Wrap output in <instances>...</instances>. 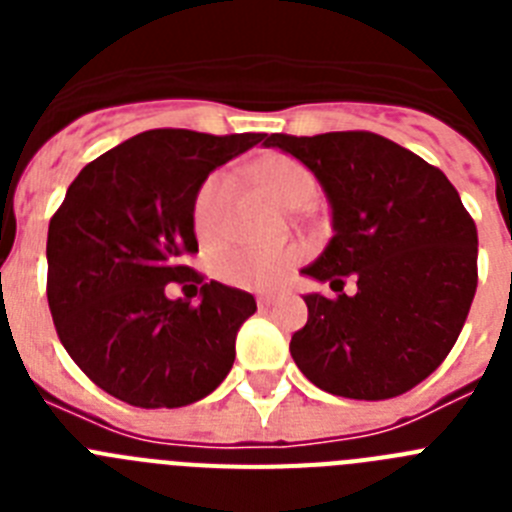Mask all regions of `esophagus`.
Instances as JSON below:
<instances>
[{"label":"esophagus","instance_id":"obj_1","mask_svg":"<svg viewBox=\"0 0 512 512\" xmlns=\"http://www.w3.org/2000/svg\"><path fill=\"white\" fill-rule=\"evenodd\" d=\"M256 305H259V310H266V307L274 305V297H271V295H261L259 300H256Z\"/></svg>","mask_w":512,"mask_h":512}]
</instances>
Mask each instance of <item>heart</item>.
Returning a JSON list of instances; mask_svg holds the SVG:
<instances>
[{
    "instance_id": "b5f03b06",
    "label": "heart",
    "mask_w": 512,
    "mask_h": 512,
    "mask_svg": "<svg viewBox=\"0 0 512 512\" xmlns=\"http://www.w3.org/2000/svg\"><path fill=\"white\" fill-rule=\"evenodd\" d=\"M251 176L256 187L277 202L279 207L297 210L307 205L315 192L310 171L295 161V158L274 153L251 166ZM230 202V179L225 174L207 176L202 187L197 189L192 202V225L194 233L202 243H215L223 235L225 212ZM302 251L297 246L284 248H235L223 253L215 261V274L225 284L241 289H274L289 277L295 269Z\"/></svg>"
}]
</instances>
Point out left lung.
Returning <instances> with one entry per match:
<instances>
[{
  "instance_id": "1",
  "label": "left lung",
  "mask_w": 512,
  "mask_h": 512,
  "mask_svg": "<svg viewBox=\"0 0 512 512\" xmlns=\"http://www.w3.org/2000/svg\"><path fill=\"white\" fill-rule=\"evenodd\" d=\"M315 174L333 238L305 277L336 300L305 295L307 323L289 341L315 387L351 400H390L438 369L477 292V225L441 169L366 130L312 138L274 133ZM351 276L354 296L342 292Z\"/></svg>"
}]
</instances>
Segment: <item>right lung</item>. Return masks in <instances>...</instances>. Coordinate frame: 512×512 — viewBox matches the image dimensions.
Returning <instances> with one entry per match:
<instances>
[{"label": "right lung", "instance_id": "right-lung-1", "mask_svg": "<svg viewBox=\"0 0 512 512\" xmlns=\"http://www.w3.org/2000/svg\"><path fill=\"white\" fill-rule=\"evenodd\" d=\"M261 140L146 130L71 182L48 225V307L63 348L107 395L135 408H184L228 377L256 300L205 284L182 259L197 253V189ZM169 281H192L201 302L169 301Z\"/></svg>", "mask_w": 512, "mask_h": 512}]
</instances>
